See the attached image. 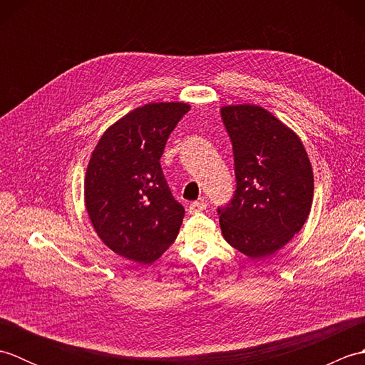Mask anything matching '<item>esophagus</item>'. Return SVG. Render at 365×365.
<instances>
[{
  "mask_svg": "<svg viewBox=\"0 0 365 365\" xmlns=\"http://www.w3.org/2000/svg\"><path fill=\"white\" fill-rule=\"evenodd\" d=\"M207 208V204L204 202V200H197V202H192V204H190V213L192 215V213H200V212H204Z\"/></svg>",
  "mask_w": 365,
  "mask_h": 365,
  "instance_id": "1",
  "label": "esophagus"
}]
</instances>
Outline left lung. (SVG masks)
<instances>
[{
	"mask_svg": "<svg viewBox=\"0 0 365 365\" xmlns=\"http://www.w3.org/2000/svg\"><path fill=\"white\" fill-rule=\"evenodd\" d=\"M237 191L220 208L226 242L250 259L269 257L304 226L314 199L311 160L299 136L263 106L224 105Z\"/></svg>",
	"mask_w": 365,
	"mask_h": 365,
	"instance_id": "obj_1",
	"label": "left lung"
}]
</instances>
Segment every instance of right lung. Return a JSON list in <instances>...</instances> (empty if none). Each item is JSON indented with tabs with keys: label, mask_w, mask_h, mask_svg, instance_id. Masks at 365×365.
I'll return each instance as SVG.
<instances>
[{
	"label": "right lung",
	"mask_w": 365,
	"mask_h": 365,
	"mask_svg": "<svg viewBox=\"0 0 365 365\" xmlns=\"http://www.w3.org/2000/svg\"><path fill=\"white\" fill-rule=\"evenodd\" d=\"M185 102L135 108L105 130L84 175V205L103 245L127 260L149 263L174 243L185 210L170 195L160 158Z\"/></svg>",
	"instance_id": "obj_1"
}]
</instances>
